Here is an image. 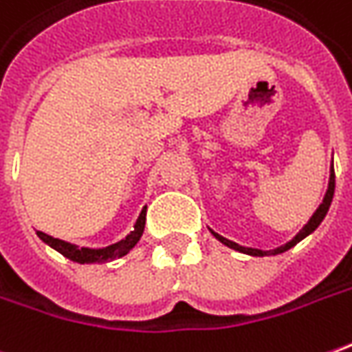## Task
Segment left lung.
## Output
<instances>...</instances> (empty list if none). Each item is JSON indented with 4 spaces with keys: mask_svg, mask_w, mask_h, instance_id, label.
<instances>
[{
    "mask_svg": "<svg viewBox=\"0 0 352 352\" xmlns=\"http://www.w3.org/2000/svg\"><path fill=\"white\" fill-rule=\"evenodd\" d=\"M333 188H336V171H333V164H331V173H330V184H328V190H326V196H324V200H322V204L318 206V210L314 211V215L311 217V221L307 223L303 227V230L299 232V234L292 240V242H287V244L280 245V248H276V250H270V252H261V250H253V248H244V245H238L236 242H230V240H227V238H223V236H219L217 232H213V236L217 238L221 244L228 245V248H232V250H236V252H242V253H248V255H253V257H263V255H276V253H282L286 252V250H289V248H294V245L297 244V242H301L305 236H309L311 232H313L314 228L318 227L322 223V219L326 217V213H328V210H330V204H331V198H333Z\"/></svg>",
    "mask_w": 352,
    "mask_h": 352,
    "instance_id": "8db88e82",
    "label": "left lung"
}]
</instances>
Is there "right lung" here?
I'll return each mask as SVG.
<instances>
[{
    "instance_id": "add662e5",
    "label": "right lung",
    "mask_w": 352,
    "mask_h": 352,
    "mask_svg": "<svg viewBox=\"0 0 352 352\" xmlns=\"http://www.w3.org/2000/svg\"><path fill=\"white\" fill-rule=\"evenodd\" d=\"M144 221H146V208L141 211V215L137 219V225H135V230L131 234L125 236V240L118 242V244L108 245V248H102V250H89V248H78V245L68 244L65 240H58V238H53V236L45 234L38 230V236L49 244L51 248H55L56 252L63 253L65 257L72 259L76 263H107L112 261V259H118L122 257L129 250H133L135 244L141 240L142 230H144Z\"/></svg>"
}]
</instances>
